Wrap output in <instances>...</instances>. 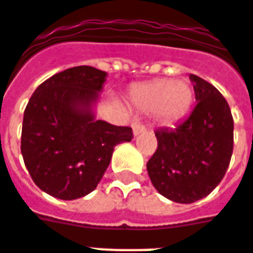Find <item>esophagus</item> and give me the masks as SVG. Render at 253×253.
<instances>
[{
    "mask_svg": "<svg viewBox=\"0 0 253 253\" xmlns=\"http://www.w3.org/2000/svg\"><path fill=\"white\" fill-rule=\"evenodd\" d=\"M145 131H148V126H145L141 122H134L132 123V132H134V135H138V134Z\"/></svg>",
    "mask_w": 253,
    "mask_h": 253,
    "instance_id": "obj_1",
    "label": "esophagus"
}]
</instances>
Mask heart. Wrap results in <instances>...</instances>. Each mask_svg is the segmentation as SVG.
<instances>
[{
  "mask_svg": "<svg viewBox=\"0 0 253 253\" xmlns=\"http://www.w3.org/2000/svg\"><path fill=\"white\" fill-rule=\"evenodd\" d=\"M194 100V89L186 81L156 80L142 84L132 90L131 101L145 112H156L160 121L170 123L190 110Z\"/></svg>",
  "mask_w": 253,
  "mask_h": 253,
  "instance_id": "1",
  "label": "heart"
}]
</instances>
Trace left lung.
Listing matches in <instances>:
<instances>
[{"mask_svg": "<svg viewBox=\"0 0 253 253\" xmlns=\"http://www.w3.org/2000/svg\"><path fill=\"white\" fill-rule=\"evenodd\" d=\"M196 105L175 128L156 130L157 149L146 164L150 180L165 198L192 203L222 180L233 153V116L215 86L195 74Z\"/></svg>", "mask_w": 253, "mask_h": 253, "instance_id": "1", "label": "left lung"}]
</instances>
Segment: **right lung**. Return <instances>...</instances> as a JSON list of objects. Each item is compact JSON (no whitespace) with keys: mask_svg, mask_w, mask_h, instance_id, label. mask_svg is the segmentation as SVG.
Listing matches in <instances>:
<instances>
[{"mask_svg":"<svg viewBox=\"0 0 253 253\" xmlns=\"http://www.w3.org/2000/svg\"><path fill=\"white\" fill-rule=\"evenodd\" d=\"M107 73L92 66L66 69L42 83L25 107L21 154L32 180L48 195L73 201L97 187L118 143L131 127L94 121L90 105Z\"/></svg>","mask_w":253,"mask_h":253,"instance_id":"obj_1","label":"right lung"}]
</instances>
